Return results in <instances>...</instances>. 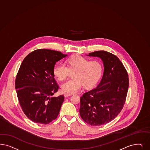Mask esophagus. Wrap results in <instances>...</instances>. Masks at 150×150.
<instances>
[{
    "label": "esophagus",
    "instance_id": "obj_1",
    "mask_svg": "<svg viewBox=\"0 0 150 150\" xmlns=\"http://www.w3.org/2000/svg\"><path fill=\"white\" fill-rule=\"evenodd\" d=\"M72 95L73 94H72V93H66V94H64V97H69V96H72Z\"/></svg>",
    "mask_w": 150,
    "mask_h": 150
}]
</instances>
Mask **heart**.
<instances>
[{
    "mask_svg": "<svg viewBox=\"0 0 150 150\" xmlns=\"http://www.w3.org/2000/svg\"><path fill=\"white\" fill-rule=\"evenodd\" d=\"M58 63L53 69L55 77L60 81L67 78L70 71H74L73 77L62 84L63 92L74 93L77 92L83 85L86 88L94 87L102 77L103 64L100 61H91L81 56H73L66 62Z\"/></svg>",
    "mask_w": 150,
    "mask_h": 150,
    "instance_id": "obj_1",
    "label": "heart"
}]
</instances>
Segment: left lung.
I'll list each match as a JSON object with an SVG mask.
<instances>
[{
	"mask_svg": "<svg viewBox=\"0 0 150 150\" xmlns=\"http://www.w3.org/2000/svg\"><path fill=\"white\" fill-rule=\"evenodd\" d=\"M88 56L101 58L104 71L98 87L81 97L79 114L88 124L102 125L114 120L122 109L129 85L128 74L118 57L109 52L98 51Z\"/></svg>",
	"mask_w": 150,
	"mask_h": 150,
	"instance_id": "obj_1",
	"label": "left lung"
}]
</instances>
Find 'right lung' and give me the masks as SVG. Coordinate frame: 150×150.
Returning a JSON list of instances; mask_svg holds the SVG:
<instances>
[{"label": "right lung", "mask_w": 150, "mask_h": 150, "mask_svg": "<svg viewBox=\"0 0 150 150\" xmlns=\"http://www.w3.org/2000/svg\"><path fill=\"white\" fill-rule=\"evenodd\" d=\"M67 56L59 51L39 49L29 53L21 64L15 89L22 110L34 122L48 124L58 116L64 97H52L59 88L53 69L56 62Z\"/></svg>", "instance_id": "right-lung-1"}]
</instances>
